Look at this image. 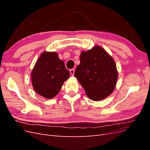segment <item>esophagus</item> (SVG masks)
I'll use <instances>...</instances> for the list:
<instances>
[{"mask_svg":"<svg viewBox=\"0 0 150 150\" xmlns=\"http://www.w3.org/2000/svg\"><path fill=\"white\" fill-rule=\"evenodd\" d=\"M70 74H71V76H74V71H75V70L74 69H70Z\"/></svg>","mask_w":150,"mask_h":150,"instance_id":"1","label":"esophagus"}]
</instances>
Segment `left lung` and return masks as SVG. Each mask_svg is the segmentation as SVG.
<instances>
[{
	"label": "left lung",
	"instance_id": "obj_1",
	"mask_svg": "<svg viewBox=\"0 0 150 150\" xmlns=\"http://www.w3.org/2000/svg\"><path fill=\"white\" fill-rule=\"evenodd\" d=\"M80 64L74 76L93 101L107 98L114 91L117 71L112 57L103 47L95 46L88 51H82Z\"/></svg>",
	"mask_w": 150,
	"mask_h": 150
}]
</instances>
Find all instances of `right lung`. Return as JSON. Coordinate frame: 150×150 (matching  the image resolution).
I'll list each match as a JSON object with an SVG mask.
<instances>
[{"label":"right lung","instance_id":"right-lung-1","mask_svg":"<svg viewBox=\"0 0 150 150\" xmlns=\"http://www.w3.org/2000/svg\"><path fill=\"white\" fill-rule=\"evenodd\" d=\"M69 71L55 52H44L31 72L32 84L35 91L47 99L55 97L64 82L69 78Z\"/></svg>","mask_w":150,"mask_h":150}]
</instances>
